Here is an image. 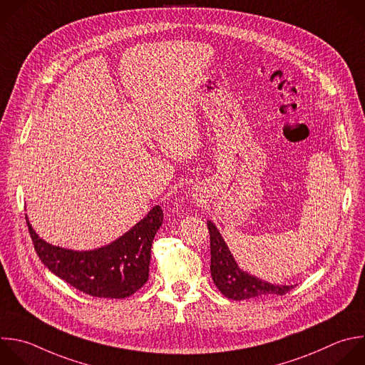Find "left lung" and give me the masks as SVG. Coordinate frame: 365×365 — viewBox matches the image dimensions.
Here are the masks:
<instances>
[{"label":"left lung","mask_w":365,"mask_h":365,"mask_svg":"<svg viewBox=\"0 0 365 365\" xmlns=\"http://www.w3.org/2000/svg\"><path fill=\"white\" fill-rule=\"evenodd\" d=\"M210 235V274L216 288L229 299L244 301L264 295H284L294 288V285H277L257 278L242 271L233 255L230 254L226 242L213 222L207 220Z\"/></svg>","instance_id":"1"}]
</instances>
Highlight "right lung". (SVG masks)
Listing matches in <instances>:
<instances>
[{
  "mask_svg": "<svg viewBox=\"0 0 365 365\" xmlns=\"http://www.w3.org/2000/svg\"><path fill=\"white\" fill-rule=\"evenodd\" d=\"M27 226L41 262L76 289L98 298H128L149 279L152 242L163 223V210L156 205L125 235L91 251L54 247Z\"/></svg>",
  "mask_w": 365,
  "mask_h": 365,
  "instance_id": "1",
  "label": "right lung"
}]
</instances>
